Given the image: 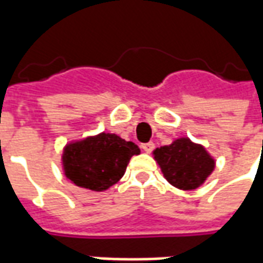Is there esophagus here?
<instances>
[{"mask_svg":"<svg viewBox=\"0 0 263 263\" xmlns=\"http://www.w3.org/2000/svg\"><path fill=\"white\" fill-rule=\"evenodd\" d=\"M141 148H142L143 151H145V152H146V154H149V152H152V151H154V148H155V143H154V142H146V143H142V145H141Z\"/></svg>","mask_w":263,"mask_h":263,"instance_id":"34e87169","label":"esophagus"}]
</instances>
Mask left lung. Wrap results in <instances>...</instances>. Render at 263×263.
Returning a JSON list of instances; mask_svg holds the SVG:
<instances>
[{
	"mask_svg": "<svg viewBox=\"0 0 263 263\" xmlns=\"http://www.w3.org/2000/svg\"><path fill=\"white\" fill-rule=\"evenodd\" d=\"M154 156L166 180L180 190L200 187L215 167L209 152L189 138H179L171 145L156 148Z\"/></svg>",
	"mask_w": 263,
	"mask_h": 263,
	"instance_id": "obj_1",
	"label": "left lung"
}]
</instances>
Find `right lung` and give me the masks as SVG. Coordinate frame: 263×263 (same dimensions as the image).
I'll list each match as a JSON object with an SVG mask.
<instances>
[{"mask_svg":"<svg viewBox=\"0 0 263 263\" xmlns=\"http://www.w3.org/2000/svg\"><path fill=\"white\" fill-rule=\"evenodd\" d=\"M141 151L134 142H126L115 134L101 132L67 143L62 165L66 177L76 186L92 192H104L124 176L134 155Z\"/></svg>","mask_w":263,"mask_h":263,"instance_id":"add662e5","label":"right lung"}]
</instances>
